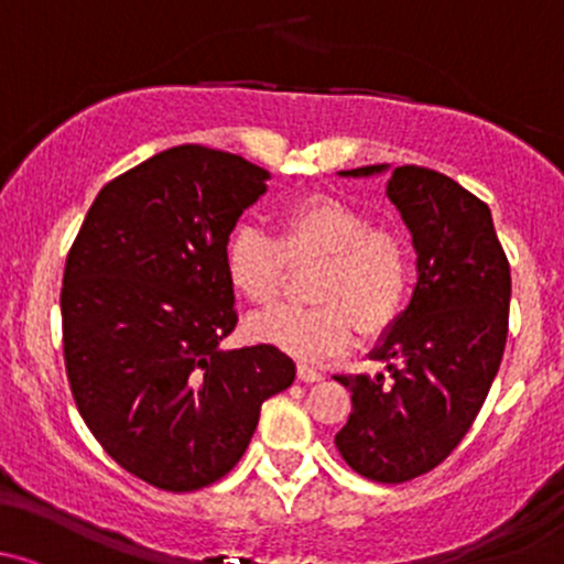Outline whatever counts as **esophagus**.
I'll list each match as a JSON object with an SVG mask.
<instances>
[{
    "instance_id": "34e87169",
    "label": "esophagus",
    "mask_w": 564,
    "mask_h": 564,
    "mask_svg": "<svg viewBox=\"0 0 564 564\" xmlns=\"http://www.w3.org/2000/svg\"><path fill=\"white\" fill-rule=\"evenodd\" d=\"M299 380L304 382H321L323 380V371L312 364H299Z\"/></svg>"
}]
</instances>
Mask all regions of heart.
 <instances>
[{"mask_svg":"<svg viewBox=\"0 0 564 564\" xmlns=\"http://www.w3.org/2000/svg\"><path fill=\"white\" fill-rule=\"evenodd\" d=\"M290 265L317 263L315 306H276L247 321L249 339L295 358H328L352 345L356 328L377 339L397 325L412 295V254L391 228L334 195H306L284 206L276 236L239 225L223 249V269L247 304L276 301Z\"/></svg>","mask_w":564,"mask_h":564,"instance_id":"obj_1","label":"heart"}]
</instances>
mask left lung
Returning <instances> with one entry per match:
<instances>
[{
  "label": "left lung",
  "instance_id": "8db88e82",
  "mask_svg": "<svg viewBox=\"0 0 564 564\" xmlns=\"http://www.w3.org/2000/svg\"><path fill=\"white\" fill-rule=\"evenodd\" d=\"M386 193L412 234L417 284L371 350L388 375L336 377L350 388L352 412L334 443L364 478L404 484L451 456L489 397L508 339L510 265L489 206L454 178L402 165Z\"/></svg>",
  "mask_w": 564,
  "mask_h": 564
}]
</instances>
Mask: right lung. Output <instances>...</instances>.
Returning <instances> with one entry per match:
<instances>
[{"label": "right lung", "instance_id": "1", "mask_svg": "<svg viewBox=\"0 0 564 564\" xmlns=\"http://www.w3.org/2000/svg\"><path fill=\"white\" fill-rule=\"evenodd\" d=\"M265 178L239 154L173 147L108 182L69 247V391L106 454L162 491L225 478L260 404L295 380L280 347H219L239 323L223 249Z\"/></svg>", "mask_w": 564, "mask_h": 564}]
</instances>
